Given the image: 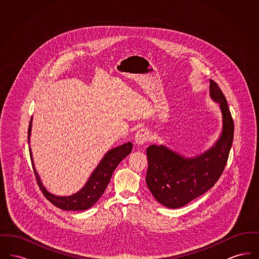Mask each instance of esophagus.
Wrapping results in <instances>:
<instances>
[{"instance_id":"1","label":"esophagus","mask_w":259,"mask_h":259,"mask_svg":"<svg viewBox=\"0 0 259 259\" xmlns=\"http://www.w3.org/2000/svg\"><path fill=\"white\" fill-rule=\"evenodd\" d=\"M149 138H150V135H149V132L148 130L147 129H141L136 133L135 144L138 146L144 145L149 141Z\"/></svg>"}]
</instances>
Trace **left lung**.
I'll return each instance as SVG.
<instances>
[{
	"label": "left lung",
	"instance_id": "8db88e82",
	"mask_svg": "<svg viewBox=\"0 0 259 259\" xmlns=\"http://www.w3.org/2000/svg\"><path fill=\"white\" fill-rule=\"evenodd\" d=\"M209 94L220 103L223 118L222 134L214 147L193 159L184 158L163 146L152 145L147 149L148 189L168 208H181L207 192L226 166L233 143L234 122L221 87L211 79Z\"/></svg>",
	"mask_w": 259,
	"mask_h": 259
}]
</instances>
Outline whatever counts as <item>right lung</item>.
Returning <instances> with one entry per match:
<instances>
[{"instance_id": "obj_1", "label": "right lung", "mask_w": 259, "mask_h": 259, "mask_svg": "<svg viewBox=\"0 0 259 259\" xmlns=\"http://www.w3.org/2000/svg\"><path fill=\"white\" fill-rule=\"evenodd\" d=\"M31 132V121L29 124L28 129V136L30 137ZM30 150V157L33 165V170L35 177L37 179V185L50 203H52L54 206L58 207L62 209H68V210H84L92 207L101 197L106 189V187L109 185L111 181V175L115 168L118 166L120 161L130 154L132 151V144L127 143L120 147L113 148L110 150L103 160L100 162L96 170L91 175L89 181L87 182L85 186L77 193H75L69 197H60L50 194V192L41 185V182L38 178V175L36 172V169L34 167L33 160H32V154L31 149Z\"/></svg>"}]
</instances>
